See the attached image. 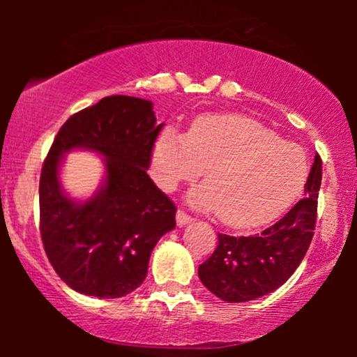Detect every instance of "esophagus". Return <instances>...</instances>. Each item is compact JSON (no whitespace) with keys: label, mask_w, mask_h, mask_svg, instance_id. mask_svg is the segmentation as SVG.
I'll return each instance as SVG.
<instances>
[{"label":"esophagus","mask_w":357,"mask_h":357,"mask_svg":"<svg viewBox=\"0 0 357 357\" xmlns=\"http://www.w3.org/2000/svg\"><path fill=\"white\" fill-rule=\"evenodd\" d=\"M192 221V218L190 215H186L183 210H178L176 213V223H178V227H186V225H190Z\"/></svg>","instance_id":"esophagus-1"}]
</instances>
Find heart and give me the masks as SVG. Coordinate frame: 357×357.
Returning <instances> with one entry per match:
<instances>
[{"label": "heart", "mask_w": 357, "mask_h": 357, "mask_svg": "<svg viewBox=\"0 0 357 357\" xmlns=\"http://www.w3.org/2000/svg\"><path fill=\"white\" fill-rule=\"evenodd\" d=\"M188 202L220 211L235 228H253L275 218L301 192L307 162L301 147L284 142L257 121L233 114H208L188 132L162 130L153 147V178L165 191L198 178Z\"/></svg>", "instance_id": "1"}]
</instances>
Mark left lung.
Returning <instances> with one entry per match:
<instances>
[{"instance_id":"left-lung-1","label":"left lung","mask_w":357,"mask_h":357,"mask_svg":"<svg viewBox=\"0 0 357 357\" xmlns=\"http://www.w3.org/2000/svg\"><path fill=\"white\" fill-rule=\"evenodd\" d=\"M322 162L315 155L302 198L272 227L252 236L220 233L218 247L198 275L203 285L225 302H248L273 292L301 265L314 236Z\"/></svg>"}]
</instances>
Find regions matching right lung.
I'll list each match as a JSON object with an SVG mask.
<instances>
[{"label": "right lung", "instance_id": "obj_1", "mask_svg": "<svg viewBox=\"0 0 357 357\" xmlns=\"http://www.w3.org/2000/svg\"><path fill=\"white\" fill-rule=\"evenodd\" d=\"M155 124L153 102L104 97L60 127L40 178V233L52 267L75 292L119 298L144 282L159 238L176 227V206L147 176ZM105 158V179L90 199H70L59 181L63 155Z\"/></svg>", "mask_w": 357, "mask_h": 357}]
</instances>
